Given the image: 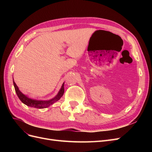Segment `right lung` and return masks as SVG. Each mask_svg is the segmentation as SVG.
I'll return each instance as SVG.
<instances>
[{"mask_svg": "<svg viewBox=\"0 0 152 152\" xmlns=\"http://www.w3.org/2000/svg\"><path fill=\"white\" fill-rule=\"evenodd\" d=\"M13 84L14 87H15V91L18 96V98L21 100V102L24 103L25 104L28 106V107H33V108H48L49 107L50 105L53 104L55 102H56L57 101H58L59 99H60L63 94H64V91H65V89H64V83L63 84L60 90L59 91L57 95L54 97L53 98L50 99L49 100H37L34 99H31L29 97H28L26 95H25L24 94H23L20 91L18 87L16 84V83L14 81L13 79Z\"/></svg>", "mask_w": 152, "mask_h": 152, "instance_id": "obj_1", "label": "right lung"}]
</instances>
